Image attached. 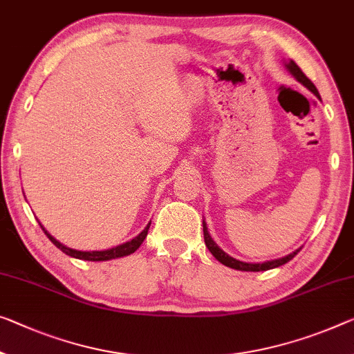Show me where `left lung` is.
Instances as JSON below:
<instances>
[{
  "label": "left lung",
  "instance_id": "1",
  "mask_svg": "<svg viewBox=\"0 0 354 354\" xmlns=\"http://www.w3.org/2000/svg\"><path fill=\"white\" fill-rule=\"evenodd\" d=\"M286 66V69L290 71L291 73V75H295V79L297 80V82H301L304 86H307V88L312 91V93L315 95V96H318L319 97V93H318V90H317V86L313 85V82L312 80H310L306 74L302 73V69L297 66V64L292 62L290 63H286L285 64ZM203 227H204V242H205V245H207V248H209V252L214 254V257L220 261L221 264H225V266H227V268H231V269H237V270H245V272H259V270H269V269H274V268H279V266H281V264H286L288 261H291L292 258L296 257L297 254V252L299 250H296V252H292L291 254H288V257H285V258H280V259H274V261H268V263H243V261H239V259H236V258H232V257H230V254L227 253H225L223 252V250L216 245V243L214 242V239L210 237V234H209V231H207V225H205V221H203Z\"/></svg>",
  "mask_w": 354,
  "mask_h": 354
}]
</instances>
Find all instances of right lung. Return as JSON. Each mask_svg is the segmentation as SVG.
<instances>
[{
    "label": "right lung",
    "instance_id": "1",
    "mask_svg": "<svg viewBox=\"0 0 354 354\" xmlns=\"http://www.w3.org/2000/svg\"><path fill=\"white\" fill-rule=\"evenodd\" d=\"M41 225V223H39ZM42 231L46 232V236L50 239V242L55 245L57 248L62 250L63 253H66L68 257H73V258H77V259H85V261H109V259H115V258H122V257H128V254L134 253L136 250L140 247V243L144 242V239L147 237V232H149V227H150V223L145 226V230L139 234L138 237L131 239V241L127 242V243H122V245L118 247H113V248H109V250H101V252H80V250H74V248H69L66 245H63L62 242H58L55 237L50 236L46 231V227L41 225Z\"/></svg>",
    "mask_w": 354,
    "mask_h": 354
}]
</instances>
